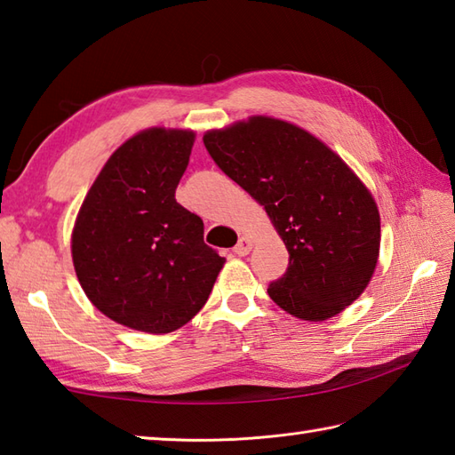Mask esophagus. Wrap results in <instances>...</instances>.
Returning <instances> with one entry per match:
<instances>
[{
    "instance_id": "34e87169",
    "label": "esophagus",
    "mask_w": 455,
    "mask_h": 455,
    "mask_svg": "<svg viewBox=\"0 0 455 455\" xmlns=\"http://www.w3.org/2000/svg\"><path fill=\"white\" fill-rule=\"evenodd\" d=\"M250 250H252V240H250L248 236H243L238 240V244L235 246V254L236 256H248Z\"/></svg>"
}]
</instances>
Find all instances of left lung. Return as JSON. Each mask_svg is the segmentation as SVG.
I'll list each match as a JSON object with an SVG mask.
<instances>
[{
  "instance_id": "left-lung-1",
  "label": "left lung",
  "mask_w": 455,
  "mask_h": 455,
  "mask_svg": "<svg viewBox=\"0 0 455 455\" xmlns=\"http://www.w3.org/2000/svg\"><path fill=\"white\" fill-rule=\"evenodd\" d=\"M203 142L217 166L267 212L289 252L272 301L301 321L342 313L370 285L381 244L379 209L354 170L297 124L252 115Z\"/></svg>"
}]
</instances>
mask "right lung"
Returning a JSON list of instances; mask_svg holds the SVG:
<instances>
[{
	"instance_id": "add662e5",
	"label": "right lung",
	"mask_w": 455,
	"mask_h": 455,
	"mask_svg": "<svg viewBox=\"0 0 455 455\" xmlns=\"http://www.w3.org/2000/svg\"><path fill=\"white\" fill-rule=\"evenodd\" d=\"M196 132L150 127L95 178L72 230V262L95 308L132 331L168 334L207 303L225 266L203 220L176 201Z\"/></svg>"
}]
</instances>
